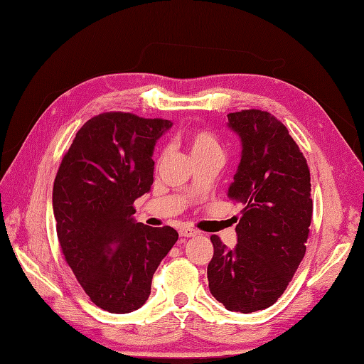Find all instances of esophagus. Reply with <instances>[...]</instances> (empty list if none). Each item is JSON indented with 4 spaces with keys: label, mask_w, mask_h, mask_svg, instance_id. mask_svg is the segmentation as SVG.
Masks as SVG:
<instances>
[{
    "label": "esophagus",
    "mask_w": 364,
    "mask_h": 364,
    "mask_svg": "<svg viewBox=\"0 0 364 364\" xmlns=\"http://www.w3.org/2000/svg\"><path fill=\"white\" fill-rule=\"evenodd\" d=\"M198 233H199L198 230H194V228H191V227H183V228L179 230V235H181L182 237H194Z\"/></svg>",
    "instance_id": "obj_1"
}]
</instances>
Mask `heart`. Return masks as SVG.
I'll return each instance as SVG.
<instances>
[{
    "instance_id": "heart-1",
    "label": "heart",
    "mask_w": 364,
    "mask_h": 364,
    "mask_svg": "<svg viewBox=\"0 0 364 364\" xmlns=\"http://www.w3.org/2000/svg\"><path fill=\"white\" fill-rule=\"evenodd\" d=\"M185 145L188 146L190 153L194 157H200L211 153H223L219 141L211 132L205 129H193L183 136Z\"/></svg>"
}]
</instances>
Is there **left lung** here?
Wrapping results in <instances>:
<instances>
[{
	"mask_svg": "<svg viewBox=\"0 0 364 364\" xmlns=\"http://www.w3.org/2000/svg\"><path fill=\"white\" fill-rule=\"evenodd\" d=\"M242 153L227 196L244 207L230 250L213 235L207 277L211 295L230 312L277 303L306 253L314 202L306 157L287 128L267 111L230 112Z\"/></svg>",
	"mask_w": 364,
	"mask_h": 364,
	"instance_id": "left-lung-1",
	"label": "left lung"
}]
</instances>
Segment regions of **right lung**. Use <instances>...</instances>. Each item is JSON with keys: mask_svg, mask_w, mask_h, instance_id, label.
I'll return each instance as SVG.
<instances>
[{"mask_svg": "<svg viewBox=\"0 0 364 364\" xmlns=\"http://www.w3.org/2000/svg\"><path fill=\"white\" fill-rule=\"evenodd\" d=\"M173 123L103 112L78 129L52 193L57 236L68 265L95 306L128 314L145 304L153 274L176 244L173 227L134 219L151 190L157 139Z\"/></svg>", "mask_w": 364, "mask_h": 364, "instance_id": "add662e5", "label": "right lung"}]
</instances>
